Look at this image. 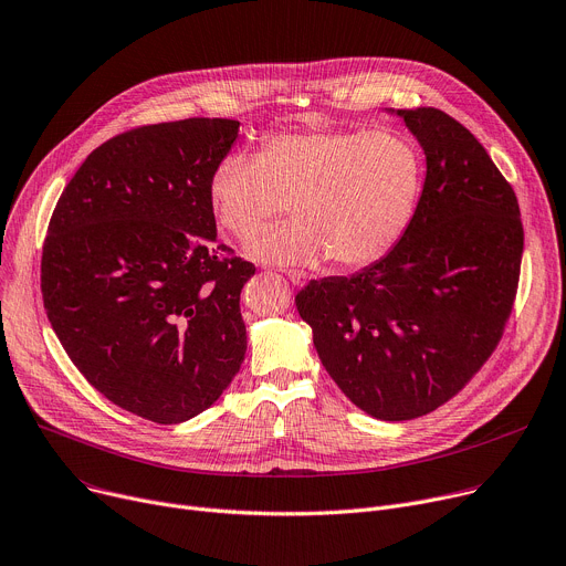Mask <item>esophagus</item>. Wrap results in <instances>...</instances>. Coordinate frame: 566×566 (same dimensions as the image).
<instances>
[{
    "label": "esophagus",
    "mask_w": 566,
    "mask_h": 566,
    "mask_svg": "<svg viewBox=\"0 0 566 566\" xmlns=\"http://www.w3.org/2000/svg\"><path fill=\"white\" fill-rule=\"evenodd\" d=\"M287 274V279L294 283V285H303L308 281V274L306 272H298V270H290V272H285Z\"/></svg>",
    "instance_id": "obj_1"
}]
</instances>
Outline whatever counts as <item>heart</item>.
I'll list each match as a JSON object with an SVG mask.
<instances>
[{"mask_svg": "<svg viewBox=\"0 0 566 566\" xmlns=\"http://www.w3.org/2000/svg\"><path fill=\"white\" fill-rule=\"evenodd\" d=\"M421 190L417 147L392 128H326L281 134L258 158L229 154L210 177L214 220L238 240L287 210L296 222L249 242L265 263L367 268L406 233Z\"/></svg>", "mask_w": 566, "mask_h": 566, "instance_id": "obj_1", "label": "heart"}]
</instances>
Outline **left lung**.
I'll return each instance as SVG.
<instances>
[{"mask_svg":"<svg viewBox=\"0 0 566 566\" xmlns=\"http://www.w3.org/2000/svg\"><path fill=\"white\" fill-rule=\"evenodd\" d=\"M389 113L426 156L412 220L374 265L311 281L294 303L346 399L406 421L455 397L496 349L524 227L512 186L469 128L438 108Z\"/></svg>","mask_w":566,"mask_h":566,"instance_id":"1","label":"left lung"}]
</instances>
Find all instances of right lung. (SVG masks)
Here are the masks:
<instances>
[{
    "mask_svg": "<svg viewBox=\"0 0 566 566\" xmlns=\"http://www.w3.org/2000/svg\"><path fill=\"white\" fill-rule=\"evenodd\" d=\"M240 122L149 124L97 147L65 186L40 287L65 354L97 392L156 423L222 397L247 354L255 274L217 242L210 177Z\"/></svg>",
    "mask_w": 566,
    "mask_h": 566,
    "instance_id": "1",
    "label": "right lung"
}]
</instances>
